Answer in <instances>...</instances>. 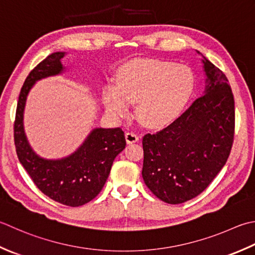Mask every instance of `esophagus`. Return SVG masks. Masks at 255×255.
<instances>
[{
    "label": "esophagus",
    "mask_w": 255,
    "mask_h": 255,
    "mask_svg": "<svg viewBox=\"0 0 255 255\" xmlns=\"http://www.w3.org/2000/svg\"><path fill=\"white\" fill-rule=\"evenodd\" d=\"M125 137H126V141L128 143H133L139 140V136L137 133H134L132 131H128L126 132V134H125Z\"/></svg>",
    "instance_id": "esophagus-1"
}]
</instances>
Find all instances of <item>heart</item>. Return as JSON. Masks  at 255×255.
I'll return each instance as SVG.
<instances>
[{
    "mask_svg": "<svg viewBox=\"0 0 255 255\" xmlns=\"http://www.w3.org/2000/svg\"><path fill=\"white\" fill-rule=\"evenodd\" d=\"M196 88V77L186 65L142 59L121 69L116 84L104 88L103 102L107 112L125 117L130 103H138L137 114L147 126L160 128L180 116Z\"/></svg>",
    "mask_w": 255,
    "mask_h": 255,
    "instance_id": "1",
    "label": "heart"
}]
</instances>
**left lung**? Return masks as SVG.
<instances>
[{
	"label": "left lung",
	"mask_w": 255,
	"mask_h": 255,
	"mask_svg": "<svg viewBox=\"0 0 255 255\" xmlns=\"http://www.w3.org/2000/svg\"><path fill=\"white\" fill-rule=\"evenodd\" d=\"M202 57L207 76L203 96L168 127L142 139L143 181L170 204L199 196L226 164L233 143L231 87L226 75Z\"/></svg>",
	"instance_id": "obj_1"
}]
</instances>
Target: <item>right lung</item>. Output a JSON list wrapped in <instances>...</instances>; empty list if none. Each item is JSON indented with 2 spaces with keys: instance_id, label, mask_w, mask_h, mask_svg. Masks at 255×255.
I'll return each instance as SVG.
<instances>
[{
  "instance_id": "right-lung-1",
  "label": "right lung",
  "mask_w": 255,
  "mask_h": 255,
  "mask_svg": "<svg viewBox=\"0 0 255 255\" xmlns=\"http://www.w3.org/2000/svg\"><path fill=\"white\" fill-rule=\"evenodd\" d=\"M65 52H56L39 63L25 79L18 96L14 123V142L19 162L33 182L54 201L79 207L102 191L113 162L126 147L122 128H95L69 156L46 159L33 150L24 130V109L27 95L39 79L62 74Z\"/></svg>"
}]
</instances>
